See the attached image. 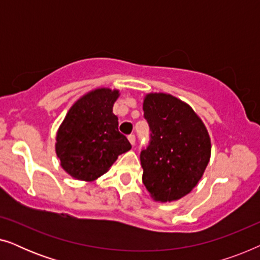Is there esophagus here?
<instances>
[{
	"mask_svg": "<svg viewBox=\"0 0 260 260\" xmlns=\"http://www.w3.org/2000/svg\"><path fill=\"white\" fill-rule=\"evenodd\" d=\"M127 140H129L130 143L134 145L135 142H136V137H135L134 134H131V135H129V136H127Z\"/></svg>",
	"mask_w": 260,
	"mask_h": 260,
	"instance_id": "obj_1",
	"label": "esophagus"
}]
</instances>
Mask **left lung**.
<instances>
[{
    "label": "left lung",
    "instance_id": "left-lung-1",
    "mask_svg": "<svg viewBox=\"0 0 260 260\" xmlns=\"http://www.w3.org/2000/svg\"><path fill=\"white\" fill-rule=\"evenodd\" d=\"M150 129L141 151L143 183L156 201L179 200L197 186L211 157V140L193 109L166 93L143 103Z\"/></svg>",
    "mask_w": 260,
    "mask_h": 260
}]
</instances>
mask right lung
Masks as SVG:
<instances>
[{
    "label": "right lung",
    "mask_w": 260,
    "mask_h": 260,
    "mask_svg": "<svg viewBox=\"0 0 260 260\" xmlns=\"http://www.w3.org/2000/svg\"><path fill=\"white\" fill-rule=\"evenodd\" d=\"M118 91L98 88L70 109L56 135V155L74 179L92 181L109 170L118 155L131 149L118 131L112 106Z\"/></svg>",
    "instance_id": "right-lung-1"
}]
</instances>
